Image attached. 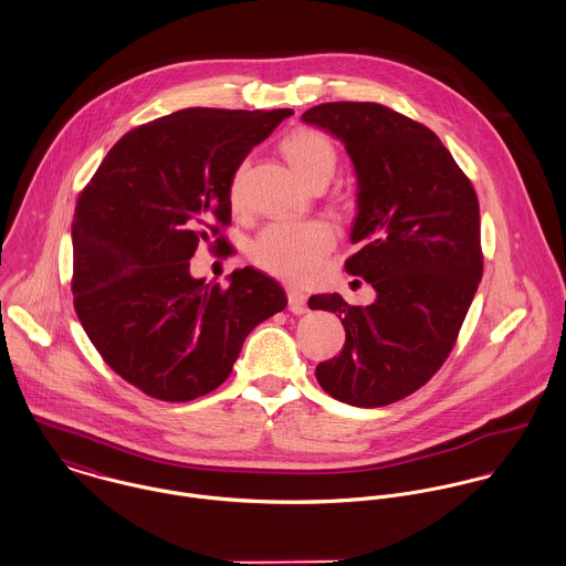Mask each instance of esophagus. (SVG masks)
<instances>
[{
    "instance_id": "34e87169",
    "label": "esophagus",
    "mask_w": 566,
    "mask_h": 566,
    "mask_svg": "<svg viewBox=\"0 0 566 566\" xmlns=\"http://www.w3.org/2000/svg\"><path fill=\"white\" fill-rule=\"evenodd\" d=\"M286 297H289V311H291V313L304 314L308 311V308H306L308 297H306L304 291H300V289H286Z\"/></svg>"
}]
</instances>
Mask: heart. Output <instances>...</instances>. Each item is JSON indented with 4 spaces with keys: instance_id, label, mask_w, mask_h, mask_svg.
I'll return each mask as SVG.
<instances>
[{
    "instance_id": "obj_1",
    "label": "heart",
    "mask_w": 566,
    "mask_h": 566,
    "mask_svg": "<svg viewBox=\"0 0 566 566\" xmlns=\"http://www.w3.org/2000/svg\"><path fill=\"white\" fill-rule=\"evenodd\" d=\"M282 154L291 169L311 187H325L338 165V154L329 136L311 127L289 134L282 140ZM230 199L234 208H241L243 169L234 174ZM334 241L336 237L332 226L318 219L302 223H271L255 237L250 255L255 266L275 277L304 282L316 273L325 253L334 248Z\"/></svg>"
}]
</instances>
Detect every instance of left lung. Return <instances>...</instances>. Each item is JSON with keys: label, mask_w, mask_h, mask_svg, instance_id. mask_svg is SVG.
<instances>
[{"label": "left lung", "mask_w": 566, "mask_h": 566, "mask_svg": "<svg viewBox=\"0 0 566 566\" xmlns=\"http://www.w3.org/2000/svg\"><path fill=\"white\" fill-rule=\"evenodd\" d=\"M345 143L358 178V252L345 271L376 289L371 306L313 295L338 314L345 345L316 367L321 388L360 408L395 403L451 354L482 280L480 203L430 127L374 102H329L302 115Z\"/></svg>", "instance_id": "8db88e82"}]
</instances>
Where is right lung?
<instances>
[{
  "label": "right lung",
  "mask_w": 566,
  "mask_h": 566,
  "mask_svg": "<svg viewBox=\"0 0 566 566\" xmlns=\"http://www.w3.org/2000/svg\"><path fill=\"white\" fill-rule=\"evenodd\" d=\"M293 111L187 108L124 134L75 203L73 306L104 358L149 397L190 401L221 386L282 286L245 266L228 289L190 275L199 243L232 219L237 169Z\"/></svg>",
  "instance_id": "add662e5"
}]
</instances>
